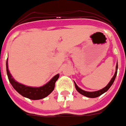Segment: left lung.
Returning <instances> with one entry per match:
<instances>
[{
	"mask_svg": "<svg viewBox=\"0 0 126 126\" xmlns=\"http://www.w3.org/2000/svg\"><path fill=\"white\" fill-rule=\"evenodd\" d=\"M117 68H118V65L117 64V66H116V72H115V73H114V75L113 76V77L112 78V79L110 80V81L109 82V83L107 85L105 88H103L102 90H100L96 91V92H86V91H84V90H81V88H79L77 85L74 83V84H75V88H76L78 92H79L80 94L85 96H87V97H89V98H95V97H98L99 96H101V94H103L104 92H106V91H108V89H109V88L111 87V85H112V83H114V81L115 80L116 76H117Z\"/></svg>",
	"mask_w": 126,
	"mask_h": 126,
	"instance_id": "1",
	"label": "left lung"
}]
</instances>
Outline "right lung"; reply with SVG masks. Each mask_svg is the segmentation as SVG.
I'll return each mask as SVG.
<instances>
[{
    "label": "right lung",
    "mask_w": 126,
    "mask_h": 126,
    "mask_svg": "<svg viewBox=\"0 0 126 126\" xmlns=\"http://www.w3.org/2000/svg\"><path fill=\"white\" fill-rule=\"evenodd\" d=\"M6 67H7V74L8 76L9 81L13 86V88L20 94L32 100L43 99L47 96H48L54 90V87H55V83L59 77V74H56V76H54L45 85L42 87H39V88H32V87H29V86L20 84L13 79L8 70L7 60L6 63Z\"/></svg>",
    "instance_id": "obj_1"
}]
</instances>
